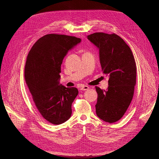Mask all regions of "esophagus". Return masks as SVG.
<instances>
[{
  "label": "esophagus",
  "instance_id": "esophagus-1",
  "mask_svg": "<svg viewBox=\"0 0 159 159\" xmlns=\"http://www.w3.org/2000/svg\"><path fill=\"white\" fill-rule=\"evenodd\" d=\"M89 89V87L87 85H84L82 87L80 88V90L81 91H85V90H88Z\"/></svg>",
  "mask_w": 159,
  "mask_h": 159
}]
</instances>
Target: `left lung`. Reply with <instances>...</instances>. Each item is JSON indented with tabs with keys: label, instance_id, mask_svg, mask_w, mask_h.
Instances as JSON below:
<instances>
[{
	"label": "left lung",
	"instance_id": "left-lung-1",
	"mask_svg": "<svg viewBox=\"0 0 159 159\" xmlns=\"http://www.w3.org/2000/svg\"><path fill=\"white\" fill-rule=\"evenodd\" d=\"M88 39L98 48L102 71L109 77L106 90L95 87L96 114L105 122L115 123L123 116L133 97L137 71L133 52L115 34L96 32Z\"/></svg>",
	"mask_w": 159,
	"mask_h": 159
}]
</instances>
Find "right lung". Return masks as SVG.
I'll return each mask as SVG.
<instances>
[{
  "instance_id": "obj_1",
  "label": "right lung",
  "mask_w": 159,
  "mask_h": 159,
  "mask_svg": "<svg viewBox=\"0 0 159 159\" xmlns=\"http://www.w3.org/2000/svg\"><path fill=\"white\" fill-rule=\"evenodd\" d=\"M75 36L50 34L38 39L28 53L25 68L26 84L36 107L46 121L66 122L78 90L60 84L61 65L68 52L81 42Z\"/></svg>"
}]
</instances>
